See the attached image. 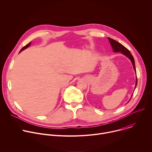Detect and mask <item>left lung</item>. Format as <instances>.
Segmentation results:
<instances>
[{"label": "left lung", "instance_id": "1", "mask_svg": "<svg viewBox=\"0 0 152 152\" xmlns=\"http://www.w3.org/2000/svg\"><path fill=\"white\" fill-rule=\"evenodd\" d=\"M107 38H108V39H109V41H110L111 46H112V48L113 49V52H121L122 54H123L124 55L127 56L130 60H131V61L132 62V64L133 65L134 69V70H135V72L136 73V69H135V67L134 58L133 56L131 55V52H129V50L127 48H126L124 46H123L121 44H120V43L118 42V41H115V40H114V39H112L111 38H109V37H107ZM137 85V78L136 79V83H135V89L136 88ZM132 95L131 96V97H132ZM131 99H130V100H131Z\"/></svg>", "mask_w": 152, "mask_h": 152}]
</instances>
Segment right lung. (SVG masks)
I'll return each instance as SVG.
<instances>
[{"label":"right lung","mask_w":152,"mask_h":152,"mask_svg":"<svg viewBox=\"0 0 152 152\" xmlns=\"http://www.w3.org/2000/svg\"><path fill=\"white\" fill-rule=\"evenodd\" d=\"M31 42H29V43H28V45H26V46H24V47H23V48H22V49H21V50H20V52H21V51H23V50H25V49H27V48H28V47H29V46H30V45H31Z\"/></svg>","instance_id":"obj_1"}]
</instances>
